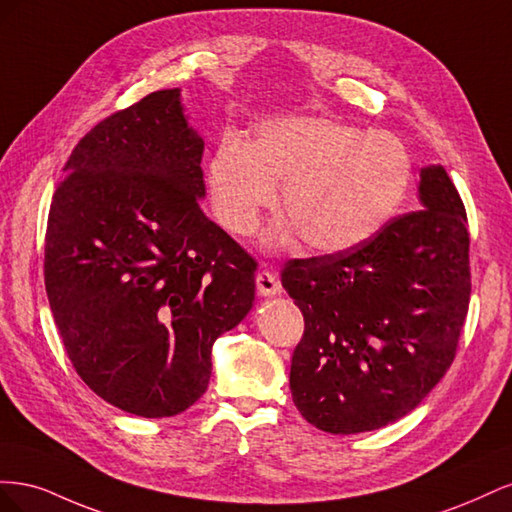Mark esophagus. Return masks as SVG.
I'll return each mask as SVG.
<instances>
[{
  "label": "esophagus",
  "mask_w": 512,
  "mask_h": 512,
  "mask_svg": "<svg viewBox=\"0 0 512 512\" xmlns=\"http://www.w3.org/2000/svg\"><path fill=\"white\" fill-rule=\"evenodd\" d=\"M256 284L262 297H275V294L282 292L280 280H277V275L271 269H260L256 275Z\"/></svg>",
  "instance_id": "obj_1"
}]
</instances>
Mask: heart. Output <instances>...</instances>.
Returning a JSON list of instances; mask_svg holds the SVG:
<instances>
[{"instance_id":"obj_1","label":"heart","mask_w":512,"mask_h":512,"mask_svg":"<svg viewBox=\"0 0 512 512\" xmlns=\"http://www.w3.org/2000/svg\"><path fill=\"white\" fill-rule=\"evenodd\" d=\"M412 179L406 145L386 132H365L320 117H288L262 126L252 145L224 138L209 160L215 213L235 235H250L277 200L288 222L271 243L294 235L314 254H342L380 232L397 213Z\"/></svg>"}]
</instances>
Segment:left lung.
I'll use <instances>...</instances> for the list:
<instances>
[{
    "label": "left lung",
    "instance_id": "left-lung-1",
    "mask_svg": "<svg viewBox=\"0 0 512 512\" xmlns=\"http://www.w3.org/2000/svg\"><path fill=\"white\" fill-rule=\"evenodd\" d=\"M418 203L359 247L282 271L305 320L292 401L322 431L350 436L399 421L455 359L470 303L466 209L440 164L421 168Z\"/></svg>",
    "mask_w": 512,
    "mask_h": 512
}]
</instances>
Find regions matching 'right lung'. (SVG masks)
I'll return each instance as SVG.
<instances>
[{
    "instance_id": "1",
    "label": "right lung",
    "mask_w": 512,
    "mask_h": 512,
    "mask_svg": "<svg viewBox=\"0 0 512 512\" xmlns=\"http://www.w3.org/2000/svg\"><path fill=\"white\" fill-rule=\"evenodd\" d=\"M203 149L181 89L153 91L81 138L51 203L61 342L91 391L136 416L198 401L213 342L254 305L256 262L200 209Z\"/></svg>"
}]
</instances>
